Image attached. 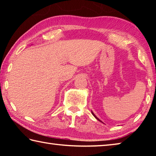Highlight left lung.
Instances as JSON below:
<instances>
[{
    "label": "left lung",
    "instance_id": "1",
    "mask_svg": "<svg viewBox=\"0 0 156 156\" xmlns=\"http://www.w3.org/2000/svg\"><path fill=\"white\" fill-rule=\"evenodd\" d=\"M91 113H92V115H93L94 116V117H95V118H96V119H97L98 120V121H100V122H102V121H101V120H100L99 119V118H98V117H97V116H96V115H95V114H94V113H93V112H92V111H91Z\"/></svg>",
    "mask_w": 156,
    "mask_h": 156
}]
</instances>
